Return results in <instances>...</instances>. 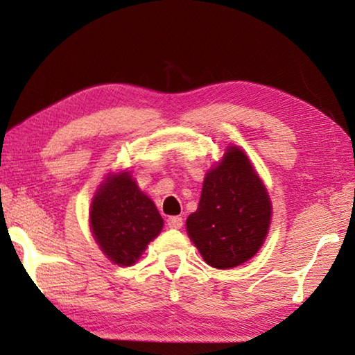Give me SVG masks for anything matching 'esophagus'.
Here are the masks:
<instances>
[{
    "label": "esophagus",
    "mask_w": 355,
    "mask_h": 355,
    "mask_svg": "<svg viewBox=\"0 0 355 355\" xmlns=\"http://www.w3.org/2000/svg\"><path fill=\"white\" fill-rule=\"evenodd\" d=\"M167 225H169V228H182L183 219L180 216H172V218L167 219Z\"/></svg>",
    "instance_id": "obj_1"
}]
</instances>
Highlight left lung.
I'll use <instances>...</instances> for the list:
<instances>
[{
	"mask_svg": "<svg viewBox=\"0 0 355 355\" xmlns=\"http://www.w3.org/2000/svg\"><path fill=\"white\" fill-rule=\"evenodd\" d=\"M272 207L266 186L241 148L228 146L203 180L186 230L209 266L230 269L254 257L266 239Z\"/></svg>",
	"mask_w": 355,
	"mask_h": 355,
	"instance_id": "obj_1",
	"label": "left lung"
}]
</instances>
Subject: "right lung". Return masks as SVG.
<instances>
[{"label": "right lung", "instance_id": "obj_1", "mask_svg": "<svg viewBox=\"0 0 355 355\" xmlns=\"http://www.w3.org/2000/svg\"><path fill=\"white\" fill-rule=\"evenodd\" d=\"M89 219L101 252L120 266L136 263L164 224L130 172L107 175L95 192Z\"/></svg>", "mask_w": 355, "mask_h": 355}]
</instances>
